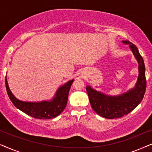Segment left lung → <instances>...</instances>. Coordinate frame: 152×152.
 Instances as JSON below:
<instances>
[{"label":"left lung","mask_w":152,"mask_h":152,"mask_svg":"<svg viewBox=\"0 0 152 152\" xmlns=\"http://www.w3.org/2000/svg\"><path fill=\"white\" fill-rule=\"evenodd\" d=\"M129 44L135 58L138 63V80L134 88L118 96H110L97 91L90 86H86L91 107L99 115L108 119L121 118L133 111L142 100L146 90L145 66L142 56L137 47L129 41H122Z\"/></svg>","instance_id":"left-lung-1"}]
</instances>
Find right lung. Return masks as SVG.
Instances as JSON below:
<instances>
[{
	"mask_svg": "<svg viewBox=\"0 0 152 152\" xmlns=\"http://www.w3.org/2000/svg\"><path fill=\"white\" fill-rule=\"evenodd\" d=\"M74 80L68 81L64 85L60 86L56 92L55 97L50 101H42L39 102H30L19 100L10 91L7 78L5 86L8 96L13 104L27 115L38 119H51L60 115L66 107L68 93Z\"/></svg>",
	"mask_w": 152,
	"mask_h": 152,
	"instance_id": "1",
	"label": "right lung"
}]
</instances>
